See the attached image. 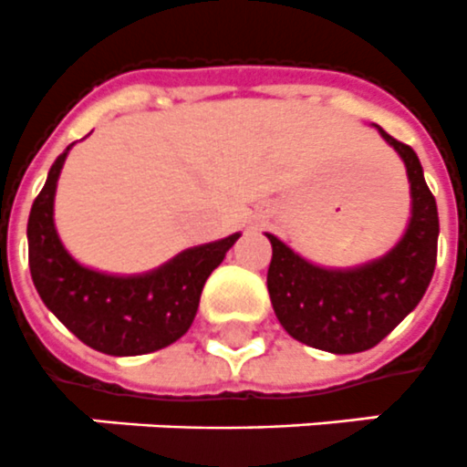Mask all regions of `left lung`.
Wrapping results in <instances>:
<instances>
[{
  "mask_svg": "<svg viewBox=\"0 0 467 467\" xmlns=\"http://www.w3.org/2000/svg\"><path fill=\"white\" fill-rule=\"evenodd\" d=\"M379 132L405 161L412 190V219L393 251L357 270H323L267 234V292L279 323L298 342L333 354L379 345L422 301L436 267L439 212L422 163L412 147Z\"/></svg>",
  "mask_w": 467,
  "mask_h": 467,
  "instance_id": "obj_1",
  "label": "left lung"
}]
</instances>
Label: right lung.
Segmentation results:
<instances>
[{"label": "right lung", "mask_w": 467, "mask_h": 467, "mask_svg": "<svg viewBox=\"0 0 467 467\" xmlns=\"http://www.w3.org/2000/svg\"><path fill=\"white\" fill-rule=\"evenodd\" d=\"M67 151L52 163L28 216V265L43 304L84 345L103 354L134 357L173 345L192 326L204 282L236 244L238 234L190 248L141 277L86 270L62 248L52 222L55 188Z\"/></svg>", "instance_id": "1"}]
</instances>
